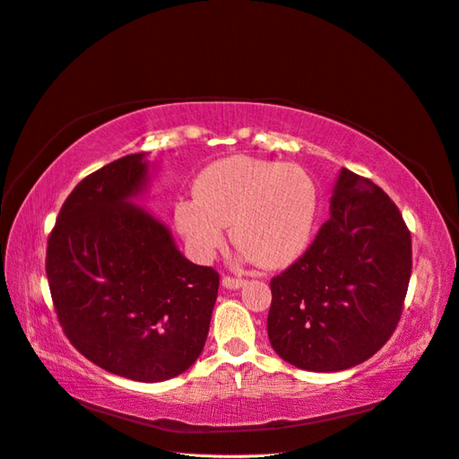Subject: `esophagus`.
Masks as SVG:
<instances>
[{"label":"esophagus","mask_w":459,"mask_h":459,"mask_svg":"<svg viewBox=\"0 0 459 459\" xmlns=\"http://www.w3.org/2000/svg\"><path fill=\"white\" fill-rule=\"evenodd\" d=\"M221 285H224L226 289H241L245 285V280H239V277H230V275H224L221 277Z\"/></svg>","instance_id":"1"}]
</instances>
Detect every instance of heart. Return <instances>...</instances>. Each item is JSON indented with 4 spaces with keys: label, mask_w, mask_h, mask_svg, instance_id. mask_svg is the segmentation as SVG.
<instances>
[{
    "label": "heart",
    "mask_w": 459,
    "mask_h": 459,
    "mask_svg": "<svg viewBox=\"0 0 459 459\" xmlns=\"http://www.w3.org/2000/svg\"><path fill=\"white\" fill-rule=\"evenodd\" d=\"M193 195L176 203L174 220L199 260L224 247L226 226L245 260L272 270L295 262L312 239L319 193L300 166L228 157L197 176Z\"/></svg>",
    "instance_id": "obj_1"
}]
</instances>
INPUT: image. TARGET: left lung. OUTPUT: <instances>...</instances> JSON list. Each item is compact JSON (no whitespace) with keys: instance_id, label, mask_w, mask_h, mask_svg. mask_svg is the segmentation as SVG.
Here are the masks:
<instances>
[{"instance_id":"left-lung-1","label":"left lung","mask_w":459,"mask_h":459,"mask_svg":"<svg viewBox=\"0 0 459 459\" xmlns=\"http://www.w3.org/2000/svg\"><path fill=\"white\" fill-rule=\"evenodd\" d=\"M331 218L295 264L270 281L268 337L285 362L341 371L391 339L411 275V238L396 204L341 169Z\"/></svg>"}]
</instances>
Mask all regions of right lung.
I'll return each mask as SVG.
<instances>
[{
  "instance_id": "1",
  "label": "right lung",
  "mask_w": 459,
  "mask_h": 459,
  "mask_svg": "<svg viewBox=\"0 0 459 459\" xmlns=\"http://www.w3.org/2000/svg\"><path fill=\"white\" fill-rule=\"evenodd\" d=\"M155 164L135 152L73 189L48 241L59 324L78 352L120 377L160 383L203 352L220 275L187 260L135 201Z\"/></svg>"
}]
</instances>
